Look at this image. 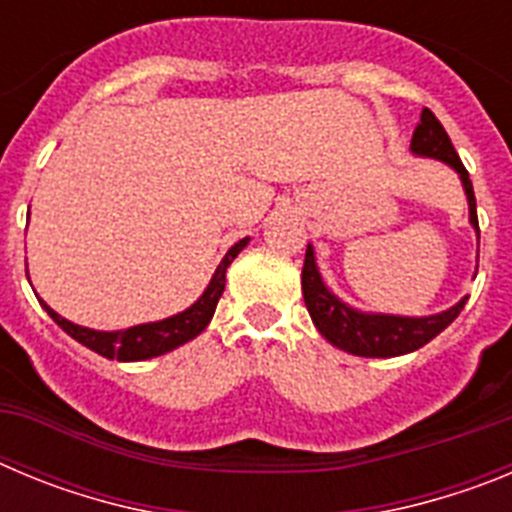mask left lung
<instances>
[{"instance_id":"8db88e82","label":"left lung","mask_w":512,"mask_h":512,"mask_svg":"<svg viewBox=\"0 0 512 512\" xmlns=\"http://www.w3.org/2000/svg\"><path fill=\"white\" fill-rule=\"evenodd\" d=\"M413 151L418 156L441 158L451 169L459 171L464 189H467L469 220H472L474 230L479 235L477 200H474L469 171L464 169L459 153L454 151L449 133L443 130L438 117L428 107L420 115V125L413 133ZM302 295H305L307 312H310L315 328L333 346L343 348L348 354L372 356V359H387V356H402L410 354V351H418L420 346L433 341L443 328H449L459 318V312L464 310L469 300V297H464L459 305H454L446 312H438V315H431V318H397V315H366V312H356L325 289L310 246H307L305 266H302Z\"/></svg>"}]
</instances>
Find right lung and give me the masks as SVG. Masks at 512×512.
I'll return each mask as SVG.
<instances>
[{"label": "right lung", "instance_id": "1", "mask_svg": "<svg viewBox=\"0 0 512 512\" xmlns=\"http://www.w3.org/2000/svg\"><path fill=\"white\" fill-rule=\"evenodd\" d=\"M246 243L248 238H243V241H238L228 253H225V259L220 261L215 277H212V282L207 284L205 295H202L200 300L194 302L189 310L179 312V315H174V318L161 320V323L135 325V328H128V330L102 333V330H89V328H81V325L69 323V320L61 318V315L53 312L45 302H40V305L45 307V312H48V315H51V318L56 320V323L61 325L71 338H76L81 346L97 351L99 356H107V359H117V361H143V359H151V356L169 354V351L179 348L182 343L192 341L194 336H200L202 330L207 328L217 302H220V297H223L225 271H228V266L233 264L235 256L243 251Z\"/></svg>", "mask_w": 512, "mask_h": 512}]
</instances>
